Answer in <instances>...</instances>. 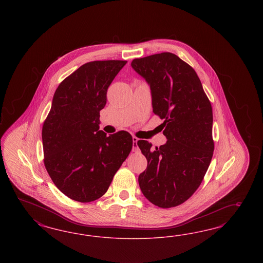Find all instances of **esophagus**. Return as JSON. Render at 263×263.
<instances>
[{
  "label": "esophagus",
  "mask_w": 263,
  "mask_h": 263,
  "mask_svg": "<svg viewBox=\"0 0 263 263\" xmlns=\"http://www.w3.org/2000/svg\"><path fill=\"white\" fill-rule=\"evenodd\" d=\"M133 152H140V149L137 145V142H138V138L137 137H133Z\"/></svg>",
  "instance_id": "1"
}]
</instances>
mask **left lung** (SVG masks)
I'll list each match as a JSON object with an SVG mask.
<instances>
[{
    "instance_id": "left-lung-1",
    "label": "left lung",
    "mask_w": 263,
    "mask_h": 263,
    "mask_svg": "<svg viewBox=\"0 0 263 263\" xmlns=\"http://www.w3.org/2000/svg\"><path fill=\"white\" fill-rule=\"evenodd\" d=\"M131 65L151 85L153 112L164 120L167 139L155 148L138 141L147 160L139 185L154 205L177 206L197 191L213 156L211 103L194 68L173 53L134 59Z\"/></svg>"
}]
</instances>
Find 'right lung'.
<instances>
[{
  "label": "right lung",
  "mask_w": 263,
  "mask_h": 263,
  "mask_svg": "<svg viewBox=\"0 0 263 263\" xmlns=\"http://www.w3.org/2000/svg\"><path fill=\"white\" fill-rule=\"evenodd\" d=\"M126 61H95L59 85L42 126L44 166L69 199L90 202L107 192L127 158L133 139L126 131L99 130L107 89Z\"/></svg>",
  "instance_id": "1"
}]
</instances>
